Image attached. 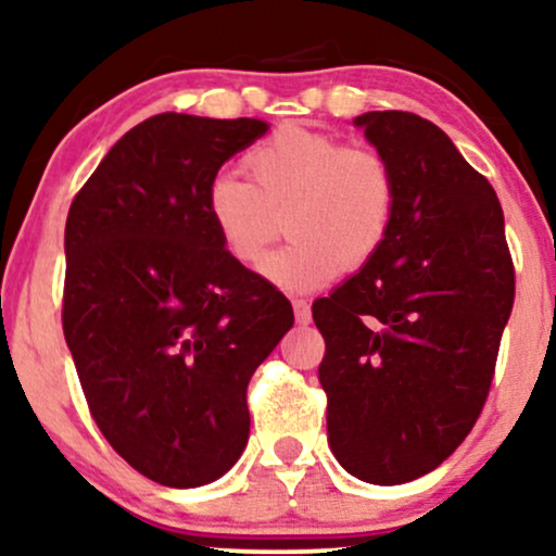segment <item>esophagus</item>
<instances>
[{
  "instance_id": "1",
  "label": "esophagus",
  "mask_w": 556,
  "mask_h": 556,
  "mask_svg": "<svg viewBox=\"0 0 556 556\" xmlns=\"http://www.w3.org/2000/svg\"><path fill=\"white\" fill-rule=\"evenodd\" d=\"M292 308H295V318L298 324H308L311 321V305L305 298H292Z\"/></svg>"
}]
</instances>
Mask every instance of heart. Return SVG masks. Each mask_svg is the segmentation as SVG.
<instances>
[{"label":"heart","mask_w":556,"mask_h":556,"mask_svg":"<svg viewBox=\"0 0 556 556\" xmlns=\"http://www.w3.org/2000/svg\"><path fill=\"white\" fill-rule=\"evenodd\" d=\"M248 180L214 175L203 206L235 261L264 271L286 214L293 240L266 267L287 290H314L381 251L397 214V172L371 146H348L329 132L285 125L242 156Z\"/></svg>","instance_id":"1"}]
</instances>
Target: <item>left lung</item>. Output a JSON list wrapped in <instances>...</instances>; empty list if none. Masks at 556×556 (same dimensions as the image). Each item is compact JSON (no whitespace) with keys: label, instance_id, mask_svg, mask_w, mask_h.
<instances>
[{"label":"left lung","instance_id":"left-lung-1","mask_svg":"<svg viewBox=\"0 0 556 556\" xmlns=\"http://www.w3.org/2000/svg\"><path fill=\"white\" fill-rule=\"evenodd\" d=\"M397 172L381 251L314 303L318 381L348 473L379 486L442 465L486 405L515 266L494 188L442 127L413 112L355 117Z\"/></svg>","mask_w":556,"mask_h":556}]
</instances>
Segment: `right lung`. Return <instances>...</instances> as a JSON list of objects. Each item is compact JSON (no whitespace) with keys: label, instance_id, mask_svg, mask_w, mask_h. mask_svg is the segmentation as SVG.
<instances>
[{"label":"right lung","instance_id":"right-lung-1","mask_svg":"<svg viewBox=\"0 0 556 556\" xmlns=\"http://www.w3.org/2000/svg\"><path fill=\"white\" fill-rule=\"evenodd\" d=\"M261 119L164 112L127 130L70 203L62 329L91 418L162 486L225 476L248 444V381L292 305L216 238L203 206Z\"/></svg>","mask_w":556,"mask_h":556}]
</instances>
